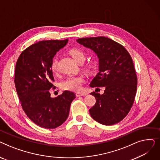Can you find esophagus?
Here are the masks:
<instances>
[{"instance_id": "1", "label": "esophagus", "mask_w": 160, "mask_h": 160, "mask_svg": "<svg viewBox=\"0 0 160 160\" xmlns=\"http://www.w3.org/2000/svg\"><path fill=\"white\" fill-rule=\"evenodd\" d=\"M87 95L86 93H82V92H78L76 93V96L77 97H80V96H86Z\"/></svg>"}]
</instances>
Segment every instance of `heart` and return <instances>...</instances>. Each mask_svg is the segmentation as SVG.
Segmentation results:
<instances>
[{
    "instance_id": "b5f03b06",
    "label": "heart",
    "mask_w": 160,
    "mask_h": 160,
    "mask_svg": "<svg viewBox=\"0 0 160 160\" xmlns=\"http://www.w3.org/2000/svg\"><path fill=\"white\" fill-rule=\"evenodd\" d=\"M69 54L77 62L85 60L86 54L80 49L72 48L69 51ZM57 62L56 58H54L52 62L51 69L53 72H55L57 70ZM83 82H84V78L82 76H70L62 82L61 88L64 90L74 91H80L82 88V83Z\"/></svg>"
}]
</instances>
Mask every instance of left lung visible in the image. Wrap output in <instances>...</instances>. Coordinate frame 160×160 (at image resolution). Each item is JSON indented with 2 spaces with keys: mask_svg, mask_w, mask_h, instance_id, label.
<instances>
[{
  "mask_svg": "<svg viewBox=\"0 0 160 160\" xmlns=\"http://www.w3.org/2000/svg\"><path fill=\"white\" fill-rule=\"evenodd\" d=\"M77 41L91 50L98 58V72L91 88L104 87V93L91 95L96 103L89 110L95 121L104 125L121 121L130 112L135 99L138 78L132 59L122 45L103 37L80 38Z\"/></svg>",
  "mask_w": 160,
  "mask_h": 160,
  "instance_id": "8db88e82",
  "label": "left lung"
}]
</instances>
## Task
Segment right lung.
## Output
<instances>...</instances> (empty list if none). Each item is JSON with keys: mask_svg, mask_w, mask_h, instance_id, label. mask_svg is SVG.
<instances>
[{"mask_svg": "<svg viewBox=\"0 0 160 160\" xmlns=\"http://www.w3.org/2000/svg\"><path fill=\"white\" fill-rule=\"evenodd\" d=\"M67 43V39L39 41L22 52L15 65L14 82L23 110L31 121L44 128L62 125L76 98L69 91L54 98L50 93L54 81L53 58Z\"/></svg>", "mask_w": 160, "mask_h": 160, "instance_id": "1", "label": "right lung"}]
</instances>
